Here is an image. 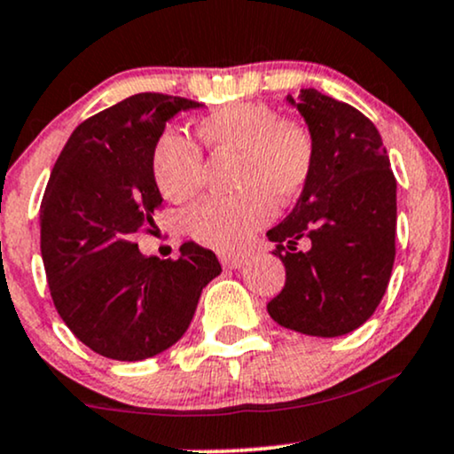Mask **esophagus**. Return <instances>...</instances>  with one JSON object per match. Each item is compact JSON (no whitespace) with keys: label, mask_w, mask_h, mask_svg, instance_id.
Listing matches in <instances>:
<instances>
[{"label":"esophagus","mask_w":454,"mask_h":454,"mask_svg":"<svg viewBox=\"0 0 454 454\" xmlns=\"http://www.w3.org/2000/svg\"><path fill=\"white\" fill-rule=\"evenodd\" d=\"M221 263L227 270H239L247 263V257H239V254H221Z\"/></svg>","instance_id":"esophagus-1"}]
</instances>
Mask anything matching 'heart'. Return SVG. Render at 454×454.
Returning <instances> with one entry per match:
<instances>
[{"mask_svg":"<svg viewBox=\"0 0 454 454\" xmlns=\"http://www.w3.org/2000/svg\"><path fill=\"white\" fill-rule=\"evenodd\" d=\"M210 151L239 153L233 197H206L184 215L186 233L221 253L248 247L276 215V201L295 200L308 184L314 165L310 133L282 121L265 104H233L197 122ZM153 176L165 200L184 201L201 184V153L180 131L161 133L153 151Z\"/></svg>","mask_w":454,"mask_h":454,"instance_id":"obj_1","label":"heart"}]
</instances>
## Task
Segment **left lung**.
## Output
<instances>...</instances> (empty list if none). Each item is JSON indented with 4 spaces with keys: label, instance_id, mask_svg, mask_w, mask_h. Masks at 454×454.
<instances>
[{
    "label": "left lung",
    "instance_id": "obj_1",
    "mask_svg": "<svg viewBox=\"0 0 454 454\" xmlns=\"http://www.w3.org/2000/svg\"><path fill=\"white\" fill-rule=\"evenodd\" d=\"M286 101L306 121L314 165L291 215L268 231L286 270L268 312L293 332L338 338L361 327L387 291L395 261L397 183L380 133L365 114L317 89Z\"/></svg>",
    "mask_w": 454,
    "mask_h": 454
}]
</instances>
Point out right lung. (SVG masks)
I'll list each match as a JSON object with an SVG mask.
<instances>
[{"mask_svg":"<svg viewBox=\"0 0 454 454\" xmlns=\"http://www.w3.org/2000/svg\"><path fill=\"white\" fill-rule=\"evenodd\" d=\"M200 101L137 93L74 129L40 207L48 289L63 323L84 346L116 361H142L183 338L201 291L221 274L195 242L180 257H144L133 242L163 204L153 176L165 122Z\"/></svg>","mask_w":454,"mask_h":454,"instance_id":"1","label":"right lung"}]
</instances>
